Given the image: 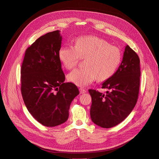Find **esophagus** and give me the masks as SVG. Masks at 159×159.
Instances as JSON below:
<instances>
[{
    "instance_id": "34e87169",
    "label": "esophagus",
    "mask_w": 159,
    "mask_h": 159,
    "mask_svg": "<svg viewBox=\"0 0 159 159\" xmlns=\"http://www.w3.org/2000/svg\"><path fill=\"white\" fill-rule=\"evenodd\" d=\"M79 91H80V93H86V90L85 89H83V88H80L79 89Z\"/></svg>"
}]
</instances>
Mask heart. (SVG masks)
Listing matches in <instances>:
<instances>
[{
    "label": "heart",
    "instance_id": "obj_1",
    "mask_svg": "<svg viewBox=\"0 0 159 159\" xmlns=\"http://www.w3.org/2000/svg\"><path fill=\"white\" fill-rule=\"evenodd\" d=\"M59 58L67 69L74 68L80 58H85V67L75 69L67 75L69 81L83 87L96 78L105 80L114 75L121 61L119 48L93 35L78 37L74 46L66 45L59 50Z\"/></svg>",
    "mask_w": 159,
    "mask_h": 159
}]
</instances>
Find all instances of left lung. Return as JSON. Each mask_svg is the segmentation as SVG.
<instances>
[{"instance_id": "obj_1", "label": "left lung", "mask_w": 159, "mask_h": 159, "mask_svg": "<svg viewBox=\"0 0 159 159\" xmlns=\"http://www.w3.org/2000/svg\"><path fill=\"white\" fill-rule=\"evenodd\" d=\"M140 59L128 45L116 72L102 84L103 94L89 89L92 97L90 117L102 128L113 127L122 122L132 111L137 102L140 87Z\"/></svg>"}]
</instances>
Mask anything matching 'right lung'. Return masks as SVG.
Segmentation results:
<instances>
[{
  "mask_svg": "<svg viewBox=\"0 0 159 159\" xmlns=\"http://www.w3.org/2000/svg\"><path fill=\"white\" fill-rule=\"evenodd\" d=\"M62 36L59 30L37 39L25 53L22 64L21 93L25 106L39 123L55 127L67 121L72 101L79 94L77 87L64 83L59 58Z\"/></svg>",
  "mask_w": 159,
  "mask_h": 159,
  "instance_id": "obj_1",
  "label": "right lung"
}]
</instances>
